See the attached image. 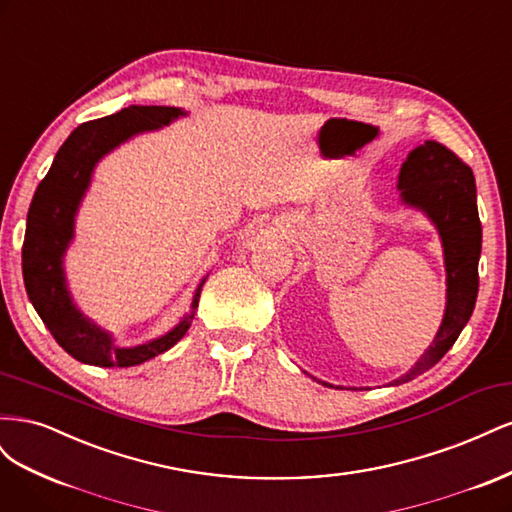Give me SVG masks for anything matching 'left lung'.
<instances>
[{
	"label": "left lung",
	"mask_w": 512,
	"mask_h": 512,
	"mask_svg": "<svg viewBox=\"0 0 512 512\" xmlns=\"http://www.w3.org/2000/svg\"><path fill=\"white\" fill-rule=\"evenodd\" d=\"M397 188L406 205L423 209L436 224L444 245L448 286L442 327L421 361L406 376L395 380V384H401L436 365L468 324L478 294L483 228L478 220L472 168L438 141H425V145L410 151L401 166Z\"/></svg>",
	"instance_id": "8db88e82"
}]
</instances>
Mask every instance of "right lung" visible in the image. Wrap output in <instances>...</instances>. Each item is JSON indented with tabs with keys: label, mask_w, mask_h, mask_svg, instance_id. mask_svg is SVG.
<instances>
[{
	"label": "right lung",
	"mask_w": 512,
	"mask_h": 512,
	"mask_svg": "<svg viewBox=\"0 0 512 512\" xmlns=\"http://www.w3.org/2000/svg\"><path fill=\"white\" fill-rule=\"evenodd\" d=\"M179 115L185 113L175 106H130L115 115L81 123L59 147L29 205L23 241L25 288L55 342L76 361L98 367H134L173 348L190 329L203 284L196 290L192 314L173 331L143 346L117 348L111 335L72 305L61 269V256L74 235V213L98 160L130 136L168 126Z\"/></svg>",
	"instance_id": "1"
}]
</instances>
